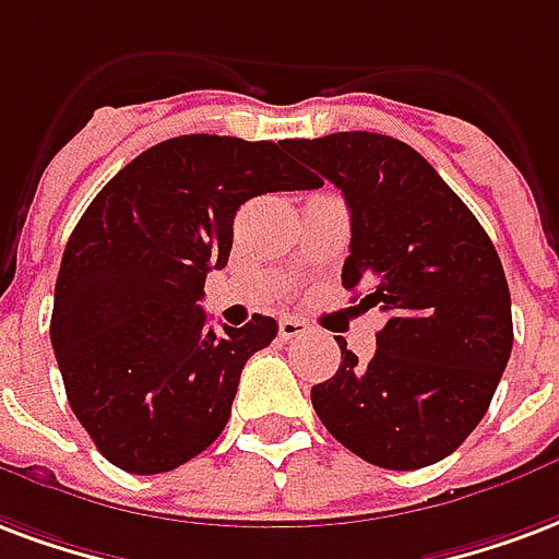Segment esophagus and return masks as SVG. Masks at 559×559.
I'll use <instances>...</instances> for the list:
<instances>
[{
    "instance_id": "1",
    "label": "esophagus",
    "mask_w": 559,
    "mask_h": 559,
    "mask_svg": "<svg viewBox=\"0 0 559 559\" xmlns=\"http://www.w3.org/2000/svg\"><path fill=\"white\" fill-rule=\"evenodd\" d=\"M311 329H308V322L299 320V317H284V320L278 322V334L284 337V341H293V337H301V334H308Z\"/></svg>"
}]
</instances>
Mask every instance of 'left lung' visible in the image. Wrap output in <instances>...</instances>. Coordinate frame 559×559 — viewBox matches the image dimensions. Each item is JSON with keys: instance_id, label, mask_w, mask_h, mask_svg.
Returning a JSON list of instances; mask_svg holds the SVG:
<instances>
[{"instance_id": "8db88e82", "label": "left lung", "mask_w": 559, "mask_h": 559, "mask_svg": "<svg viewBox=\"0 0 559 559\" xmlns=\"http://www.w3.org/2000/svg\"><path fill=\"white\" fill-rule=\"evenodd\" d=\"M332 180L353 218L343 287L388 317L376 355L341 343V367L311 403L343 448L391 471L427 468L489 412L512 353L507 275L474 213L406 142L379 132L290 139Z\"/></svg>"}]
</instances>
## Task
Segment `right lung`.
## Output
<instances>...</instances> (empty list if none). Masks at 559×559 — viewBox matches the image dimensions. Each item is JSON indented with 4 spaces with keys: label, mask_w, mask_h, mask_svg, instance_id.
Wrapping results in <instances>:
<instances>
[{
    "label": "right lung",
    "mask_w": 559,
    "mask_h": 559,
    "mask_svg": "<svg viewBox=\"0 0 559 559\" xmlns=\"http://www.w3.org/2000/svg\"><path fill=\"white\" fill-rule=\"evenodd\" d=\"M287 142L177 135L103 186L61 258L49 337L73 415L111 465L163 474L225 429L239 373L278 322L206 329L204 281L225 269L248 198L317 189Z\"/></svg>",
    "instance_id": "add662e5"
}]
</instances>
